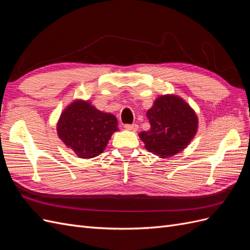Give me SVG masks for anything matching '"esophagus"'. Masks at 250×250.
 Wrapping results in <instances>:
<instances>
[{"mask_svg":"<svg viewBox=\"0 0 250 250\" xmlns=\"http://www.w3.org/2000/svg\"><path fill=\"white\" fill-rule=\"evenodd\" d=\"M124 127L126 128V129L132 130V131H135V130L138 129V125L137 124H125Z\"/></svg>","mask_w":250,"mask_h":250,"instance_id":"34e87169","label":"esophagus"}]
</instances>
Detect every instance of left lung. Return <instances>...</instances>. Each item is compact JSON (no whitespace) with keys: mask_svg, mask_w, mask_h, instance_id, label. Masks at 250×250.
<instances>
[{"mask_svg":"<svg viewBox=\"0 0 250 250\" xmlns=\"http://www.w3.org/2000/svg\"><path fill=\"white\" fill-rule=\"evenodd\" d=\"M151 128L139 135L145 147L161 157L172 156L185 149L197 131V117L176 96H162L147 111Z\"/></svg>","mask_w":250,"mask_h":250,"instance_id":"left-lung-1","label":"left lung"}]
</instances>
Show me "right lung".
Segmentation results:
<instances>
[{
    "mask_svg": "<svg viewBox=\"0 0 250 250\" xmlns=\"http://www.w3.org/2000/svg\"><path fill=\"white\" fill-rule=\"evenodd\" d=\"M118 121L110 113L98 110L88 102L75 101L60 116L59 138L80 158H92L103 152Z\"/></svg>",
    "mask_w": 250,
    "mask_h": 250,
    "instance_id": "add662e5",
    "label": "right lung"
}]
</instances>
